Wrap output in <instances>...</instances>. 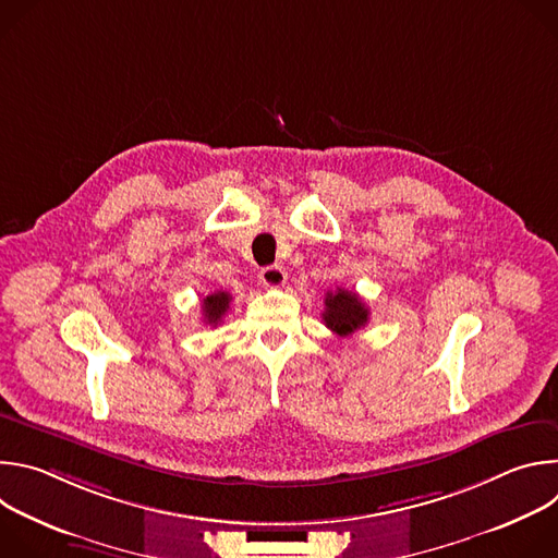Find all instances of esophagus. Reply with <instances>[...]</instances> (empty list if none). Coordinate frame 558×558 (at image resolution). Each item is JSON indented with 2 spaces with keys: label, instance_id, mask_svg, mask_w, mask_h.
Here are the masks:
<instances>
[{
  "label": "esophagus",
  "instance_id": "1",
  "mask_svg": "<svg viewBox=\"0 0 558 558\" xmlns=\"http://www.w3.org/2000/svg\"><path fill=\"white\" fill-rule=\"evenodd\" d=\"M260 282H263L265 287H269V289H278V287H282V284L287 282V271H284L282 267H278V265L265 267V269L260 271Z\"/></svg>",
  "mask_w": 558,
  "mask_h": 558
}]
</instances>
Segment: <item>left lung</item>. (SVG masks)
Listing matches in <instances>:
<instances>
[{"mask_svg":"<svg viewBox=\"0 0 558 558\" xmlns=\"http://www.w3.org/2000/svg\"><path fill=\"white\" fill-rule=\"evenodd\" d=\"M325 306L327 308L323 313V320L327 329H331L340 338L355 333L368 323V306L353 291L338 289L336 293H327Z\"/></svg>","mask_w":558,"mask_h":558,"instance_id":"obj_1","label":"left lung"}]
</instances>
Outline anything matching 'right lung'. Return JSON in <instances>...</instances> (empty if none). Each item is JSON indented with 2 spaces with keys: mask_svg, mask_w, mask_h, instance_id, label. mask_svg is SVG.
Instances as JSON below:
<instances>
[{
  "mask_svg": "<svg viewBox=\"0 0 558 558\" xmlns=\"http://www.w3.org/2000/svg\"><path fill=\"white\" fill-rule=\"evenodd\" d=\"M229 304H231V295L227 291H216L207 298H203V317H205V325H211L216 327L225 313L229 311Z\"/></svg>",
  "mask_w": 558,
  "mask_h": 558,
  "instance_id": "1",
  "label": "right lung"
}]
</instances>
